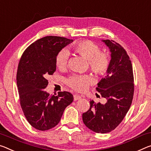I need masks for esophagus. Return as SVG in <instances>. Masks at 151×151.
Segmentation results:
<instances>
[{
  "label": "esophagus",
  "mask_w": 151,
  "mask_h": 151,
  "mask_svg": "<svg viewBox=\"0 0 151 151\" xmlns=\"http://www.w3.org/2000/svg\"><path fill=\"white\" fill-rule=\"evenodd\" d=\"M74 100L75 101H77V100H79L81 99L82 97L81 96V95H74Z\"/></svg>",
  "instance_id": "1"
}]
</instances>
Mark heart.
I'll return each instance as SVG.
<instances>
[{
    "instance_id": "1",
    "label": "heart",
    "mask_w": 151,
    "mask_h": 151,
    "mask_svg": "<svg viewBox=\"0 0 151 151\" xmlns=\"http://www.w3.org/2000/svg\"><path fill=\"white\" fill-rule=\"evenodd\" d=\"M70 49L76 54L88 60L91 70L95 75L103 76L108 73L111 64L110 57L106 52H101V48L95 43L88 40L81 41L73 44ZM68 59V52L65 50H60L55 58V64L57 68H65ZM66 83L73 89L81 92L85 91L91 84L93 78L88 75H74L69 77Z\"/></svg>"
}]
</instances>
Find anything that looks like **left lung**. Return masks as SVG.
I'll return each mask as SVG.
<instances>
[{
  "instance_id": "left-lung-1",
  "label": "left lung",
  "mask_w": 151,
  "mask_h": 151,
  "mask_svg": "<svg viewBox=\"0 0 151 151\" xmlns=\"http://www.w3.org/2000/svg\"><path fill=\"white\" fill-rule=\"evenodd\" d=\"M111 52L107 75L97 84L96 91L106 98L105 104L90 101V108L83 114V123L97 133L114 130L123 120L133 99L134 84L132 65L124 47L113 40H103Z\"/></svg>"
}]
</instances>
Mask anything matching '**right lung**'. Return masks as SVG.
<instances>
[{
  "mask_svg": "<svg viewBox=\"0 0 151 151\" xmlns=\"http://www.w3.org/2000/svg\"><path fill=\"white\" fill-rule=\"evenodd\" d=\"M73 41L52 35L42 37L28 46L21 57L17 72L20 105L28 122L37 130L55 127L73 101V95L68 91L50 95L44 89L47 77L56 71L57 54Z\"/></svg>",
  "mask_w": 151,
  "mask_h": 151,
  "instance_id": "obj_1",
  "label": "right lung"
}]
</instances>
